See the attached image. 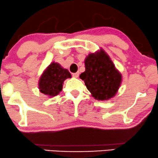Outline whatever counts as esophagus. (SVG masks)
Masks as SVG:
<instances>
[{
  "instance_id": "1",
  "label": "esophagus",
  "mask_w": 158,
  "mask_h": 158,
  "mask_svg": "<svg viewBox=\"0 0 158 158\" xmlns=\"http://www.w3.org/2000/svg\"><path fill=\"white\" fill-rule=\"evenodd\" d=\"M79 72H77V73H74L72 74V75H73V77L77 78L78 77H79Z\"/></svg>"
}]
</instances>
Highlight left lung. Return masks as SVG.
<instances>
[{
  "mask_svg": "<svg viewBox=\"0 0 158 158\" xmlns=\"http://www.w3.org/2000/svg\"><path fill=\"white\" fill-rule=\"evenodd\" d=\"M85 71L79 77L85 81L87 88L98 100H107L118 90L122 76L110 59L101 50L88 55L85 61Z\"/></svg>",
  "mask_w": 158,
  "mask_h": 158,
  "instance_id": "obj_1",
  "label": "left lung"
}]
</instances>
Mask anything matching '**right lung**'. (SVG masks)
I'll list each match as a JSON object with an SVG mask.
<instances>
[{"instance_id": "obj_1", "label": "right lung", "mask_w": 158, "mask_h": 158, "mask_svg": "<svg viewBox=\"0 0 158 158\" xmlns=\"http://www.w3.org/2000/svg\"><path fill=\"white\" fill-rule=\"evenodd\" d=\"M71 77L70 72L58 63L52 62L48 67L39 79V90L45 95L54 97L62 90V84Z\"/></svg>"}]
</instances>
